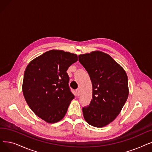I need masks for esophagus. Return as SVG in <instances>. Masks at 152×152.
Here are the masks:
<instances>
[{
	"label": "esophagus",
	"instance_id": "esophagus-1",
	"mask_svg": "<svg viewBox=\"0 0 152 152\" xmlns=\"http://www.w3.org/2000/svg\"><path fill=\"white\" fill-rule=\"evenodd\" d=\"M75 94H76V96H80V90H79V89H76V90L75 91Z\"/></svg>",
	"mask_w": 152,
	"mask_h": 152
}]
</instances>
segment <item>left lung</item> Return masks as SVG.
<instances>
[{
	"label": "left lung",
	"mask_w": 152,
	"mask_h": 152,
	"mask_svg": "<svg viewBox=\"0 0 152 152\" xmlns=\"http://www.w3.org/2000/svg\"><path fill=\"white\" fill-rule=\"evenodd\" d=\"M78 57L92 85V99L88 106L83 107L84 119L92 126L104 127L117 117L127 99V74L113 58L102 51Z\"/></svg>",
	"instance_id": "left-lung-1"
}]
</instances>
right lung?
Here are the masks:
<instances>
[{
  "instance_id": "add662e5",
  "label": "right lung",
  "mask_w": 152,
  "mask_h": 152,
  "mask_svg": "<svg viewBox=\"0 0 152 152\" xmlns=\"http://www.w3.org/2000/svg\"><path fill=\"white\" fill-rule=\"evenodd\" d=\"M77 61L76 54L53 50L35 58L26 68L22 85L25 99L31 110L48 123L61 121L75 97L66 71Z\"/></svg>"
}]
</instances>
